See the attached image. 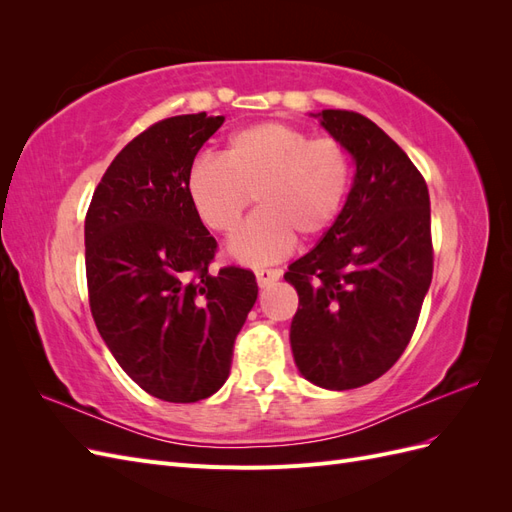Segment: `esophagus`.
I'll list each match as a JSON object with an SVG mask.
<instances>
[{"label": "esophagus", "mask_w": 512, "mask_h": 512, "mask_svg": "<svg viewBox=\"0 0 512 512\" xmlns=\"http://www.w3.org/2000/svg\"><path fill=\"white\" fill-rule=\"evenodd\" d=\"M280 277H282L280 269H256V280H258L260 288H265V286L277 282Z\"/></svg>", "instance_id": "1"}]
</instances>
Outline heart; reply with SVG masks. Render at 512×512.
Returning a JSON list of instances; mask_svg holds the SVG:
<instances>
[{
    "label": "heart",
    "mask_w": 512,
    "mask_h": 512,
    "mask_svg": "<svg viewBox=\"0 0 512 512\" xmlns=\"http://www.w3.org/2000/svg\"><path fill=\"white\" fill-rule=\"evenodd\" d=\"M354 162L333 136L284 121H260L228 138L222 158L200 156L185 179L196 218L230 235L256 198L258 211L230 239L243 265H269L290 254L294 241H312L339 220L350 194Z\"/></svg>",
    "instance_id": "obj_1"
}]
</instances>
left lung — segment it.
Here are the masks:
<instances>
[{
	"instance_id": "obj_1",
	"label": "left lung",
	"mask_w": 512,
	"mask_h": 512,
	"mask_svg": "<svg viewBox=\"0 0 512 512\" xmlns=\"http://www.w3.org/2000/svg\"><path fill=\"white\" fill-rule=\"evenodd\" d=\"M320 123L356 173L339 220L284 275L299 292L290 346L309 382L348 391L386 374L410 344L433 275L431 209L423 175L374 121L327 108Z\"/></svg>"
}]
</instances>
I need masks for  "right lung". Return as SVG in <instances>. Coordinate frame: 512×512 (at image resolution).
I'll use <instances>...</instances> for the list:
<instances>
[{"instance_id":"1","label":"right lung","mask_w":512,"mask_h":512,"mask_svg":"<svg viewBox=\"0 0 512 512\" xmlns=\"http://www.w3.org/2000/svg\"><path fill=\"white\" fill-rule=\"evenodd\" d=\"M224 117L153 123L106 168L85 218L91 316L121 369L149 395L192 404L226 382L258 297L250 269L211 273L218 250L185 179Z\"/></svg>"}]
</instances>
